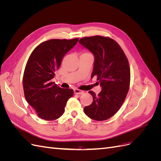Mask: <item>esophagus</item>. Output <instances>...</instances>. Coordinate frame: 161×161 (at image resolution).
<instances>
[{
    "label": "esophagus",
    "mask_w": 161,
    "mask_h": 161,
    "mask_svg": "<svg viewBox=\"0 0 161 161\" xmlns=\"http://www.w3.org/2000/svg\"><path fill=\"white\" fill-rule=\"evenodd\" d=\"M74 92L75 94H77V95H82V94L84 93V91H82L79 90V89H74Z\"/></svg>",
    "instance_id": "34e87169"
}]
</instances>
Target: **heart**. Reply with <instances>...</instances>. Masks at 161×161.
<instances>
[{"label":"heart","instance_id":"obj_1","mask_svg":"<svg viewBox=\"0 0 161 161\" xmlns=\"http://www.w3.org/2000/svg\"><path fill=\"white\" fill-rule=\"evenodd\" d=\"M82 54H89V55H91V53H89V52H85V53H82Z\"/></svg>","mask_w":161,"mask_h":161}]
</instances>
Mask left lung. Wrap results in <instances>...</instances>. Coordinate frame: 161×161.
Wrapping results in <instances>:
<instances>
[{
  "instance_id": "left-lung-1",
  "label": "left lung",
  "mask_w": 161,
  "mask_h": 161,
  "mask_svg": "<svg viewBox=\"0 0 161 161\" xmlns=\"http://www.w3.org/2000/svg\"><path fill=\"white\" fill-rule=\"evenodd\" d=\"M95 57L91 78L97 76L101 91L92 96V103L84 108L92 119L106 120L114 115L122 105L130 87V69L127 57L113 39L100 36L85 37L79 40Z\"/></svg>"
}]
</instances>
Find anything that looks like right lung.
Instances as JSON below:
<instances>
[{"mask_svg":"<svg viewBox=\"0 0 161 161\" xmlns=\"http://www.w3.org/2000/svg\"><path fill=\"white\" fill-rule=\"evenodd\" d=\"M79 38L47 40L37 46L27 60L23 78L24 95L40 118L47 121L59 118L64 112L71 89H62L52 82L63 57L74 47Z\"/></svg>","mask_w":161,"mask_h":161,"instance_id":"obj_1","label":"right lung"}]
</instances>
